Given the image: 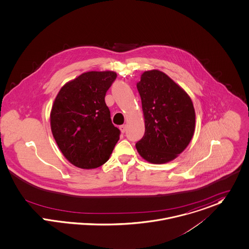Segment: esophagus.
<instances>
[{
	"label": "esophagus",
	"instance_id": "1",
	"mask_svg": "<svg viewBox=\"0 0 249 249\" xmlns=\"http://www.w3.org/2000/svg\"><path fill=\"white\" fill-rule=\"evenodd\" d=\"M119 129H120V131H121L122 133H125L126 130H127V125H126V124H123V125H121V126L119 127Z\"/></svg>",
	"mask_w": 249,
	"mask_h": 249
}]
</instances>
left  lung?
<instances>
[{"mask_svg":"<svg viewBox=\"0 0 249 249\" xmlns=\"http://www.w3.org/2000/svg\"><path fill=\"white\" fill-rule=\"evenodd\" d=\"M145 133L136 144L146 161L163 164L174 160L193 138L196 113L188 93L166 73L144 71L137 84Z\"/></svg>","mask_w":249,"mask_h":249,"instance_id":"left-lung-1","label":"left lung"}]
</instances>
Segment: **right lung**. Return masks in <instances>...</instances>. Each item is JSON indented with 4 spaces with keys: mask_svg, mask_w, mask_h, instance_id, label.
I'll return each instance as SVG.
<instances>
[{
    "mask_svg": "<svg viewBox=\"0 0 249 249\" xmlns=\"http://www.w3.org/2000/svg\"><path fill=\"white\" fill-rule=\"evenodd\" d=\"M116 78L112 71H88L59 90L51 111V128L63 156L81 169L103 165L119 140L105 95Z\"/></svg>",
    "mask_w": 249,
    "mask_h": 249,
    "instance_id": "add662e5",
    "label": "right lung"
}]
</instances>
